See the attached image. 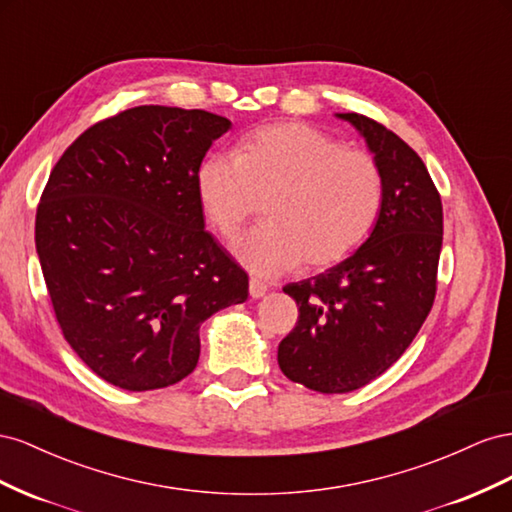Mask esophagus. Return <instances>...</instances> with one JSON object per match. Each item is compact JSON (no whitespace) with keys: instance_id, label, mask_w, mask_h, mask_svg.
I'll return each mask as SVG.
<instances>
[{"instance_id":"34e87169","label":"esophagus","mask_w":512,"mask_h":512,"mask_svg":"<svg viewBox=\"0 0 512 512\" xmlns=\"http://www.w3.org/2000/svg\"><path fill=\"white\" fill-rule=\"evenodd\" d=\"M248 291H251V298H261V296H266L268 285L259 279H251L248 281Z\"/></svg>"}]
</instances>
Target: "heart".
Listing matches in <instances>:
<instances>
[{"mask_svg": "<svg viewBox=\"0 0 512 512\" xmlns=\"http://www.w3.org/2000/svg\"><path fill=\"white\" fill-rule=\"evenodd\" d=\"M197 193L214 227L231 238L266 199L268 221L233 251L255 274L300 261L328 268L371 236L384 206V173L373 154L345 148L309 124L281 122L248 135L236 156L212 152L197 169Z\"/></svg>", "mask_w": 512, "mask_h": 512, "instance_id": "heart-1", "label": "heart"}]
</instances>
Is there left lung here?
<instances>
[{"mask_svg":"<svg viewBox=\"0 0 512 512\" xmlns=\"http://www.w3.org/2000/svg\"><path fill=\"white\" fill-rule=\"evenodd\" d=\"M367 141L384 173V206L354 255L289 283L298 321L279 345V367L324 394L352 392L401 358L431 311L442 251V199L420 156L386 126L337 113Z\"/></svg>","mask_w":512,"mask_h":512,"instance_id":"1","label":"left lung"}]
</instances>
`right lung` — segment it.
<instances>
[{"instance_id":"1","label":"right lung","mask_w":512,"mask_h":512,"mask_svg":"<svg viewBox=\"0 0 512 512\" xmlns=\"http://www.w3.org/2000/svg\"><path fill=\"white\" fill-rule=\"evenodd\" d=\"M231 122L143 105L90 126L57 160L36 251L64 339L130 392L178 384L199 326L248 298V274L203 223L197 169Z\"/></svg>"}]
</instances>
